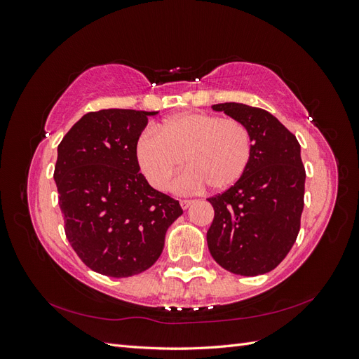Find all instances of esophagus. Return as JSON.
I'll return each mask as SVG.
<instances>
[{"label":"esophagus","mask_w":359,"mask_h":359,"mask_svg":"<svg viewBox=\"0 0 359 359\" xmlns=\"http://www.w3.org/2000/svg\"><path fill=\"white\" fill-rule=\"evenodd\" d=\"M180 203H181V208L182 210H187L189 206H191L194 203V201H191V199H182Z\"/></svg>","instance_id":"1"}]
</instances>
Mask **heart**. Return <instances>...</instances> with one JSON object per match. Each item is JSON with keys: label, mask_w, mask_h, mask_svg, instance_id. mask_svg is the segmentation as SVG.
<instances>
[{"label": "heart", "mask_w": 359, "mask_h": 359, "mask_svg": "<svg viewBox=\"0 0 359 359\" xmlns=\"http://www.w3.org/2000/svg\"><path fill=\"white\" fill-rule=\"evenodd\" d=\"M136 160L151 186L165 191L186 160L187 170L178 189L191 191L208 186L222 191L232 187L247 170L253 140L240 119L186 112L170 116L158 128L137 137Z\"/></svg>", "instance_id": "1"}]
</instances>
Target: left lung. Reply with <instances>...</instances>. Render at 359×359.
<instances>
[{
    "instance_id": "8db88e82",
    "label": "left lung",
    "mask_w": 359,
    "mask_h": 359,
    "mask_svg": "<svg viewBox=\"0 0 359 359\" xmlns=\"http://www.w3.org/2000/svg\"><path fill=\"white\" fill-rule=\"evenodd\" d=\"M212 109L245 124L253 153L241 180L208 199L214 208L206 232L210 253L233 274H265L286 257L299 232L306 184L301 147L260 107L220 103Z\"/></svg>"
}]
</instances>
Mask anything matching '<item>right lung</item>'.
<instances>
[{"label": "right lung", "instance_id": "1", "mask_svg": "<svg viewBox=\"0 0 359 359\" xmlns=\"http://www.w3.org/2000/svg\"><path fill=\"white\" fill-rule=\"evenodd\" d=\"M157 112L103 109L83 115L58 145L53 172L64 231L82 262L123 278L153 266L168 227L182 214L178 201L140 173L136 142Z\"/></svg>", "mask_w": 359, "mask_h": 359}]
</instances>
